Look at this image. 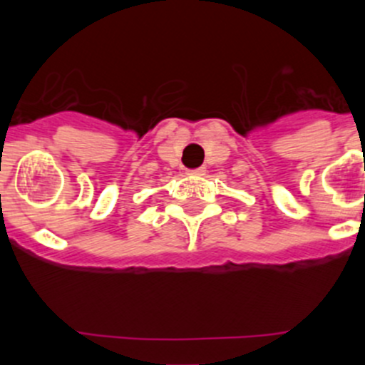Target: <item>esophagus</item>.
Instances as JSON below:
<instances>
[{
	"label": "esophagus",
	"mask_w": 365,
	"mask_h": 365,
	"mask_svg": "<svg viewBox=\"0 0 365 365\" xmlns=\"http://www.w3.org/2000/svg\"><path fill=\"white\" fill-rule=\"evenodd\" d=\"M205 173H206L205 168H197V169H190V171L187 173V175H190V176H203Z\"/></svg>",
	"instance_id": "34e87169"
}]
</instances>
